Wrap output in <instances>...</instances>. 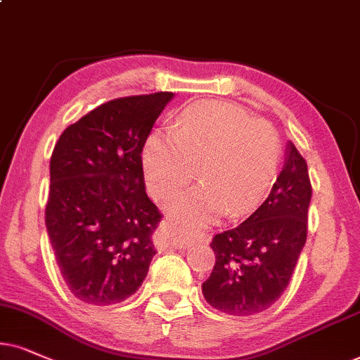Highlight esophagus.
Wrapping results in <instances>:
<instances>
[{"label":"esophagus","mask_w":360,"mask_h":360,"mask_svg":"<svg viewBox=\"0 0 360 360\" xmlns=\"http://www.w3.org/2000/svg\"><path fill=\"white\" fill-rule=\"evenodd\" d=\"M162 244L165 245H171V248H177V249H188L194 244V240H184V239H176L169 229L166 231L165 236H162Z\"/></svg>","instance_id":"esophagus-1"}]
</instances>
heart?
Returning a JSON list of instances; mask_svg holds the SVG:
<instances>
[{
	"label": "heart",
	"instance_id": "obj_1",
	"mask_svg": "<svg viewBox=\"0 0 360 360\" xmlns=\"http://www.w3.org/2000/svg\"><path fill=\"white\" fill-rule=\"evenodd\" d=\"M281 144L269 122L251 120L239 106L219 101L191 104L176 131L158 129L143 149V169L154 198L166 199L195 174L202 184L172 199L167 212L184 231H195L227 211L243 216L269 191Z\"/></svg>",
	"mask_w": 360,
	"mask_h": 360
}]
</instances>
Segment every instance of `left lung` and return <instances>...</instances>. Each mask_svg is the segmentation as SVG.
Returning <instances> with one entry per match:
<instances>
[{"mask_svg":"<svg viewBox=\"0 0 360 360\" xmlns=\"http://www.w3.org/2000/svg\"><path fill=\"white\" fill-rule=\"evenodd\" d=\"M311 195L307 162L289 141L266 201L240 224L214 236L216 264L202 282L204 299L214 309L254 316L281 297L306 244Z\"/></svg>","mask_w":360,"mask_h":360,"instance_id":"obj_1","label":"left lung"}]
</instances>
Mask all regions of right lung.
Here are the masks:
<instances>
[{
    "label": "right lung",
    "instance_id": "add662e5",
    "mask_svg": "<svg viewBox=\"0 0 360 360\" xmlns=\"http://www.w3.org/2000/svg\"><path fill=\"white\" fill-rule=\"evenodd\" d=\"M172 93L112 99L68 126L49 162L46 229L71 294L126 301L148 276L161 212L148 198L143 148Z\"/></svg>",
    "mask_w": 360,
    "mask_h": 360
}]
</instances>
